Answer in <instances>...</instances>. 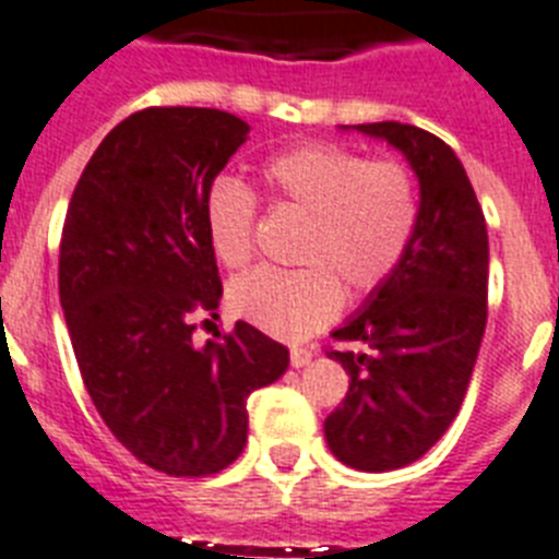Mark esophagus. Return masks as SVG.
I'll list each match as a JSON object with an SVG mask.
<instances>
[{
	"mask_svg": "<svg viewBox=\"0 0 559 559\" xmlns=\"http://www.w3.org/2000/svg\"><path fill=\"white\" fill-rule=\"evenodd\" d=\"M313 353L308 347H290V365L294 367H305L311 365Z\"/></svg>",
	"mask_w": 559,
	"mask_h": 559,
	"instance_id": "34e87169",
	"label": "esophagus"
}]
</instances>
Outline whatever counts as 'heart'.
<instances>
[{
  "instance_id": "heart-1",
  "label": "heart",
  "mask_w": 559,
  "mask_h": 559,
  "mask_svg": "<svg viewBox=\"0 0 559 559\" xmlns=\"http://www.w3.org/2000/svg\"><path fill=\"white\" fill-rule=\"evenodd\" d=\"M262 178L280 206L305 214L302 269H257L228 288L231 311L280 338H305L353 297L388 283L418 226V186L402 160H367L333 143H302L271 157ZM257 198L237 178L214 180L206 231L217 260L242 269L254 254Z\"/></svg>"
}]
</instances>
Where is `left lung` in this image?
Returning a JSON list of instances; mask_svg holds the SVG:
<instances>
[{
  "instance_id": "1",
  "label": "left lung",
  "mask_w": 559,
  "mask_h": 559,
  "mask_svg": "<svg viewBox=\"0 0 559 559\" xmlns=\"http://www.w3.org/2000/svg\"><path fill=\"white\" fill-rule=\"evenodd\" d=\"M353 130L402 152L421 189L402 265L333 331L367 353L328 350L350 376L325 418L328 447L353 469L390 472L418 461L464 402L486 328L489 237L464 166L441 138L399 121Z\"/></svg>"
}]
</instances>
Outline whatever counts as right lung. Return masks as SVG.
Here are the masks:
<instances>
[{"label": "right lung", "instance_id": "obj_1", "mask_svg": "<svg viewBox=\"0 0 559 559\" xmlns=\"http://www.w3.org/2000/svg\"><path fill=\"white\" fill-rule=\"evenodd\" d=\"M246 138L223 109L132 112L81 171L61 231L59 297L84 388L109 432L175 478L234 464L248 395L288 370V347L248 322L192 342L189 317L223 297L206 194Z\"/></svg>", "mask_w": 559, "mask_h": 559}]
</instances>
